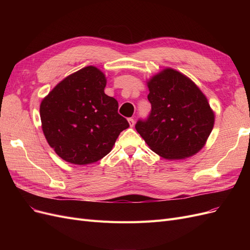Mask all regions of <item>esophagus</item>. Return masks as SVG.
Listing matches in <instances>:
<instances>
[{"mask_svg":"<svg viewBox=\"0 0 250 250\" xmlns=\"http://www.w3.org/2000/svg\"><path fill=\"white\" fill-rule=\"evenodd\" d=\"M128 123H129L130 127H133L134 126V120L132 118H129V119H128Z\"/></svg>","mask_w":250,"mask_h":250,"instance_id":"1","label":"esophagus"}]
</instances>
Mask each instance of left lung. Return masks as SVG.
Wrapping results in <instances>:
<instances>
[{
  "label": "left lung",
  "instance_id": "left-lung-1",
  "mask_svg": "<svg viewBox=\"0 0 250 250\" xmlns=\"http://www.w3.org/2000/svg\"><path fill=\"white\" fill-rule=\"evenodd\" d=\"M151 111L135 129L147 145L167 160L192 156L204 146L215 116L208 99L181 73L166 69L148 82Z\"/></svg>",
  "mask_w": 250,
  "mask_h": 250
}]
</instances>
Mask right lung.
<instances>
[{
    "label": "right lung",
    "instance_id": "right-lung-1",
    "mask_svg": "<svg viewBox=\"0 0 250 250\" xmlns=\"http://www.w3.org/2000/svg\"><path fill=\"white\" fill-rule=\"evenodd\" d=\"M106 79L95 66L64 78L41 104L42 131L56 154L75 165L100 161L129 127L115 98L104 93Z\"/></svg>",
    "mask_w": 250,
    "mask_h": 250
}]
</instances>
